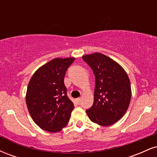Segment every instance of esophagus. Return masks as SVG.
<instances>
[{
    "label": "esophagus",
    "instance_id": "34e87169",
    "mask_svg": "<svg viewBox=\"0 0 157 157\" xmlns=\"http://www.w3.org/2000/svg\"><path fill=\"white\" fill-rule=\"evenodd\" d=\"M76 100H77V103H80V100H81V99H80V98H77V99H76Z\"/></svg>",
    "mask_w": 157,
    "mask_h": 157
}]
</instances>
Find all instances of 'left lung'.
Returning a JSON list of instances; mask_svg holds the SVG:
<instances>
[{"label":"left lung","instance_id":"obj_1","mask_svg":"<svg viewBox=\"0 0 157 157\" xmlns=\"http://www.w3.org/2000/svg\"><path fill=\"white\" fill-rule=\"evenodd\" d=\"M82 58L92 68L95 76L94 103L86 113L94 123L113 125L128 109L131 99L129 77L118 63L103 54L96 52Z\"/></svg>","mask_w":157,"mask_h":157}]
</instances>
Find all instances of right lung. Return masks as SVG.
I'll list each match as a JSON object with an SVG mask.
<instances>
[{
	"label": "right lung",
	"mask_w": 157,
	"mask_h": 157,
	"mask_svg": "<svg viewBox=\"0 0 157 157\" xmlns=\"http://www.w3.org/2000/svg\"><path fill=\"white\" fill-rule=\"evenodd\" d=\"M75 57L55 58L34 73L27 87L26 102L34 122L43 130L56 133L67 125L74 103L66 95V71Z\"/></svg>",
	"instance_id": "obj_1"
}]
</instances>
